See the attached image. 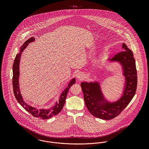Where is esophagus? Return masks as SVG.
Masks as SVG:
<instances>
[{
	"label": "esophagus",
	"instance_id": "1",
	"mask_svg": "<svg viewBox=\"0 0 149 149\" xmlns=\"http://www.w3.org/2000/svg\"><path fill=\"white\" fill-rule=\"evenodd\" d=\"M77 78L78 79V80H83V79L84 78V74L83 72H78V73L77 74Z\"/></svg>",
	"mask_w": 149,
	"mask_h": 149
}]
</instances>
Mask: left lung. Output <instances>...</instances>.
<instances>
[{
  "mask_svg": "<svg viewBox=\"0 0 149 149\" xmlns=\"http://www.w3.org/2000/svg\"><path fill=\"white\" fill-rule=\"evenodd\" d=\"M122 51L111 60L122 64L126 77V87L122 97L113 103L107 102L97 83L83 82L81 84L84 93L85 105L94 116L104 120H110L118 116L127 106L134 96L137 87V72L132 52L126 44H122Z\"/></svg>",
  "mask_w": 149,
  "mask_h": 149,
  "instance_id": "obj_1",
  "label": "left lung"
}]
</instances>
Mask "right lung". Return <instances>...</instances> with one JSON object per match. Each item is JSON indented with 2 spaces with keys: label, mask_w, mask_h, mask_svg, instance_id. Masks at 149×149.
Masks as SVG:
<instances>
[{
  "label": "right lung",
  "mask_w": 149,
  "mask_h": 149,
  "mask_svg": "<svg viewBox=\"0 0 149 149\" xmlns=\"http://www.w3.org/2000/svg\"><path fill=\"white\" fill-rule=\"evenodd\" d=\"M34 41V38L33 37L30 38L28 40H27L25 42L23 43V45L20 48V52L18 54H17L14 60V62L13 66V91L14 93L15 96V98L18 102L23 107L27 112H29L30 113H31L33 116L36 118H38L42 119H47L49 118H52L53 116L56 115L58 114L62 110L63 107H64L65 100L66 98L67 93L68 92V91L70 86L73 84L75 83L76 79H73L68 86L66 88V89L62 93L60 99L59 100V102L56 103V104L52 107L48 108V109H38L34 107L29 106L23 100V98L22 97L21 94L19 90V82H18V79L19 76V61H20V58L21 56L22 53L24 49L26 47V46L28 45L29 43L33 42Z\"/></svg>",
  "instance_id": "1"
}]
</instances>
